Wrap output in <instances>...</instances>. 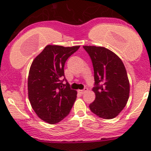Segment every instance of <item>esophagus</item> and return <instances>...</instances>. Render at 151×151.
Listing matches in <instances>:
<instances>
[{
    "mask_svg": "<svg viewBox=\"0 0 151 151\" xmlns=\"http://www.w3.org/2000/svg\"><path fill=\"white\" fill-rule=\"evenodd\" d=\"M87 88H84V89H81V90H79L78 92H79L80 94H83L84 93V92H87Z\"/></svg>",
    "mask_w": 151,
    "mask_h": 151,
    "instance_id": "34e87169",
    "label": "esophagus"
}]
</instances>
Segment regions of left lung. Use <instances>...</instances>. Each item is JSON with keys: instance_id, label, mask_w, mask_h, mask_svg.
Here are the masks:
<instances>
[{"instance_id": "1", "label": "left lung", "mask_w": 151, "mask_h": 151, "mask_svg": "<svg viewBox=\"0 0 151 151\" xmlns=\"http://www.w3.org/2000/svg\"><path fill=\"white\" fill-rule=\"evenodd\" d=\"M94 69L95 99L89 105L93 113L103 119L115 117L126 105L130 84L122 60L105 47L84 46Z\"/></svg>"}]
</instances>
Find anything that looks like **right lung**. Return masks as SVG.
<instances>
[{"instance_id": "right-lung-1", "label": "right lung", "mask_w": 151, "mask_h": 151, "mask_svg": "<svg viewBox=\"0 0 151 151\" xmlns=\"http://www.w3.org/2000/svg\"><path fill=\"white\" fill-rule=\"evenodd\" d=\"M79 48L48 45L31 64L28 78L30 103L36 115L49 124L67 117L77 98V92L65 78L64 68L68 58Z\"/></svg>"}]
</instances>
